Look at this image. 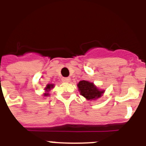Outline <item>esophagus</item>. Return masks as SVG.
Returning <instances> with one entry per match:
<instances>
[{
    "label": "esophagus",
    "instance_id": "34e87169",
    "mask_svg": "<svg viewBox=\"0 0 146 146\" xmlns=\"http://www.w3.org/2000/svg\"><path fill=\"white\" fill-rule=\"evenodd\" d=\"M62 82H70V78H63Z\"/></svg>",
    "mask_w": 146,
    "mask_h": 146
}]
</instances>
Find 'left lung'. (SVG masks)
Returning a JSON list of instances; mask_svg holds the SVG:
<instances>
[{
    "instance_id": "left-lung-1",
    "label": "left lung",
    "mask_w": 146,
    "mask_h": 146,
    "mask_svg": "<svg viewBox=\"0 0 146 146\" xmlns=\"http://www.w3.org/2000/svg\"><path fill=\"white\" fill-rule=\"evenodd\" d=\"M77 87L81 95L88 100H95L103 96L105 90L99 89L94 82L82 80L77 84Z\"/></svg>"
}]
</instances>
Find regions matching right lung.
<instances>
[{"mask_svg": "<svg viewBox=\"0 0 146 146\" xmlns=\"http://www.w3.org/2000/svg\"><path fill=\"white\" fill-rule=\"evenodd\" d=\"M54 87V84H48V85H46V87L44 88L45 93H43V95H44L45 97H48V96H49V92H50L51 90Z\"/></svg>", "mask_w": 146, "mask_h": 146, "instance_id": "right-lung-1", "label": "right lung"}]
</instances>
